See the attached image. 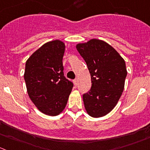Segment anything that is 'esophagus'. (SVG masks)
Returning a JSON list of instances; mask_svg holds the SVG:
<instances>
[{
    "instance_id": "1",
    "label": "esophagus",
    "mask_w": 150,
    "mask_h": 150,
    "mask_svg": "<svg viewBox=\"0 0 150 150\" xmlns=\"http://www.w3.org/2000/svg\"><path fill=\"white\" fill-rule=\"evenodd\" d=\"M74 84L75 85H76V86L78 85V80H77V79H74Z\"/></svg>"
}]
</instances>
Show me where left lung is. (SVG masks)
Returning <instances> with one entry per match:
<instances>
[{
    "mask_svg": "<svg viewBox=\"0 0 150 150\" xmlns=\"http://www.w3.org/2000/svg\"><path fill=\"white\" fill-rule=\"evenodd\" d=\"M87 64L91 88L83 95L86 112L93 118L106 115L115 107L125 88L127 71L125 59L106 42L91 39L76 44Z\"/></svg>",
    "mask_w": 150,
    "mask_h": 150,
    "instance_id": "obj_1",
    "label": "left lung"
}]
</instances>
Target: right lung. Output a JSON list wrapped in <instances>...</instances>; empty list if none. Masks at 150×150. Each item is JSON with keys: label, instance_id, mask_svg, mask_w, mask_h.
<instances>
[{"label": "right lung", "instance_id": "1", "mask_svg": "<svg viewBox=\"0 0 150 150\" xmlns=\"http://www.w3.org/2000/svg\"><path fill=\"white\" fill-rule=\"evenodd\" d=\"M65 45L50 41L29 57L24 79L30 99L40 112L55 116L65 109L74 85L64 76L62 57Z\"/></svg>", "mask_w": 150, "mask_h": 150}]
</instances>
